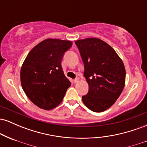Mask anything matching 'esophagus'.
Segmentation results:
<instances>
[{
    "instance_id": "obj_1",
    "label": "esophagus",
    "mask_w": 147,
    "mask_h": 147,
    "mask_svg": "<svg viewBox=\"0 0 147 147\" xmlns=\"http://www.w3.org/2000/svg\"><path fill=\"white\" fill-rule=\"evenodd\" d=\"M79 82V78H76V79H74V80H73V82H74V83H75V84L77 83V82Z\"/></svg>"
}]
</instances>
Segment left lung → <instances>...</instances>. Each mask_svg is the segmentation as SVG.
<instances>
[{"instance_id": "8db88e82", "label": "left lung", "mask_w": 147, "mask_h": 147, "mask_svg": "<svg viewBox=\"0 0 147 147\" xmlns=\"http://www.w3.org/2000/svg\"><path fill=\"white\" fill-rule=\"evenodd\" d=\"M75 44L84 64L88 92L84 104L93 112L110 108L122 93L125 84L124 63L109 44L96 38L78 40Z\"/></svg>"}]
</instances>
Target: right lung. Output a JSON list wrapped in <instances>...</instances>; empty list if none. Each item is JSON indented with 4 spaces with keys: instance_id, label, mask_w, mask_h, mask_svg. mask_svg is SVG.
Instances as JSON below:
<instances>
[{
    "instance_id": "1",
    "label": "right lung",
    "mask_w": 147,
    "mask_h": 147,
    "mask_svg": "<svg viewBox=\"0 0 147 147\" xmlns=\"http://www.w3.org/2000/svg\"><path fill=\"white\" fill-rule=\"evenodd\" d=\"M72 45L70 41L48 38L36 45L23 62L22 88L38 107L50 110L63 100L71 83L64 75L61 61Z\"/></svg>"
}]
</instances>
